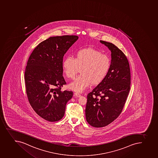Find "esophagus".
Wrapping results in <instances>:
<instances>
[{
    "mask_svg": "<svg viewBox=\"0 0 158 158\" xmlns=\"http://www.w3.org/2000/svg\"><path fill=\"white\" fill-rule=\"evenodd\" d=\"M74 96L76 97H81V95H80L79 94L77 93H75Z\"/></svg>",
    "mask_w": 158,
    "mask_h": 158,
    "instance_id": "34e87169",
    "label": "esophagus"
}]
</instances>
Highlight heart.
<instances>
[{
  "instance_id": "1",
  "label": "heart",
  "mask_w": 158,
  "mask_h": 158,
  "mask_svg": "<svg viewBox=\"0 0 158 158\" xmlns=\"http://www.w3.org/2000/svg\"><path fill=\"white\" fill-rule=\"evenodd\" d=\"M111 65L110 57L93 48L77 51L74 58L68 57L62 63L68 78L74 79L80 69L81 75L69 85L72 90L81 93L93 85H98L106 78Z\"/></svg>"
}]
</instances>
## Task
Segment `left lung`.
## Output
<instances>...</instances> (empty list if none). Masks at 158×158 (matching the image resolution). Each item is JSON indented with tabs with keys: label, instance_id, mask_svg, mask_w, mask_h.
Returning <instances> with one entry per match:
<instances>
[{
	"label": "left lung",
	"instance_id": "obj_1",
	"mask_svg": "<svg viewBox=\"0 0 158 158\" xmlns=\"http://www.w3.org/2000/svg\"><path fill=\"white\" fill-rule=\"evenodd\" d=\"M100 41L111 51V60L106 78L87 95L86 119L97 128L107 126L119 117L131 85V71L126 56L114 44Z\"/></svg>",
	"mask_w": 158,
	"mask_h": 158
}]
</instances>
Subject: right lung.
I'll use <instances>...</instances> for the list:
<instances>
[{
  "mask_svg": "<svg viewBox=\"0 0 158 158\" xmlns=\"http://www.w3.org/2000/svg\"><path fill=\"white\" fill-rule=\"evenodd\" d=\"M78 39L75 35L51 37L40 43L29 57L24 73L27 95L34 111L45 120H61L72 98V91L61 90L66 84L62 63L65 54Z\"/></svg>",
  "mask_w": 158,
  "mask_h": 158,
  "instance_id": "right-lung-1",
  "label": "right lung"
}]
</instances>
